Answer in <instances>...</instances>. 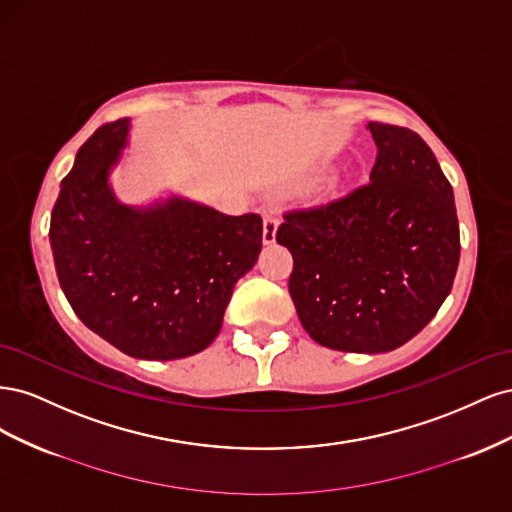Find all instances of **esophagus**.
<instances>
[{"label":"esophagus","instance_id":"esophagus-1","mask_svg":"<svg viewBox=\"0 0 512 512\" xmlns=\"http://www.w3.org/2000/svg\"><path fill=\"white\" fill-rule=\"evenodd\" d=\"M275 235H277V218L267 213L265 220H262V243L265 245L275 243Z\"/></svg>","mask_w":512,"mask_h":512}]
</instances>
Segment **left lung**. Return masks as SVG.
I'll use <instances>...</instances> for the list:
<instances>
[{
  "mask_svg": "<svg viewBox=\"0 0 512 512\" xmlns=\"http://www.w3.org/2000/svg\"><path fill=\"white\" fill-rule=\"evenodd\" d=\"M369 183L277 228L294 267L288 290L320 346L391 352L438 314L459 265L453 188L421 136L369 121Z\"/></svg>",
  "mask_w": 512,
  "mask_h": 512,
  "instance_id": "8db88e82",
  "label": "left lung"
}]
</instances>
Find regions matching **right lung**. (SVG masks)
Here are the masks:
<instances>
[{
    "mask_svg": "<svg viewBox=\"0 0 512 512\" xmlns=\"http://www.w3.org/2000/svg\"><path fill=\"white\" fill-rule=\"evenodd\" d=\"M130 119L106 123L76 153L51 213L59 286L85 327L134 359L173 361L222 329L232 288L262 250V220L170 196L117 200L111 170Z\"/></svg>",
    "mask_w": 512,
    "mask_h": 512,
    "instance_id": "obj_1",
    "label": "right lung"
}]
</instances>
